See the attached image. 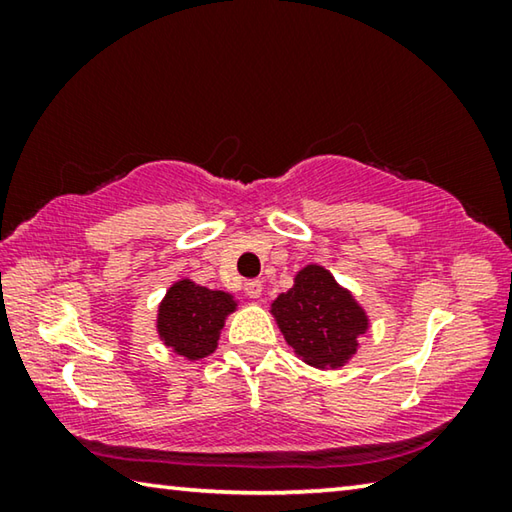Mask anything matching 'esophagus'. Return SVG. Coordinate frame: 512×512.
Listing matches in <instances>:
<instances>
[{
    "label": "esophagus",
    "instance_id": "esophagus-1",
    "mask_svg": "<svg viewBox=\"0 0 512 512\" xmlns=\"http://www.w3.org/2000/svg\"><path fill=\"white\" fill-rule=\"evenodd\" d=\"M244 291H246L248 298H259V296H262V282L250 280V282L244 284Z\"/></svg>",
    "mask_w": 512,
    "mask_h": 512
}]
</instances>
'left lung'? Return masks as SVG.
Segmentation results:
<instances>
[{
	"mask_svg": "<svg viewBox=\"0 0 512 512\" xmlns=\"http://www.w3.org/2000/svg\"><path fill=\"white\" fill-rule=\"evenodd\" d=\"M271 314L293 354L320 370L345 366L370 327L366 309L318 264L296 273L293 287L273 300Z\"/></svg>",
	"mask_w": 512,
	"mask_h": 512,
	"instance_id": "8db88e82",
	"label": "left lung"
}]
</instances>
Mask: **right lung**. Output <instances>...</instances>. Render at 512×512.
Listing matches in <instances>:
<instances>
[{
  "label": "right lung",
  "instance_id": "add662e5",
  "mask_svg": "<svg viewBox=\"0 0 512 512\" xmlns=\"http://www.w3.org/2000/svg\"><path fill=\"white\" fill-rule=\"evenodd\" d=\"M237 300L192 280L173 282L158 307V334L164 345L189 361L205 359L219 345L221 329Z\"/></svg>",
  "mask_w": 512,
  "mask_h": 512
}]
</instances>
